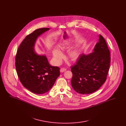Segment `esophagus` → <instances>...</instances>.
<instances>
[{"label":"esophagus","mask_w":126,"mask_h":126,"mask_svg":"<svg viewBox=\"0 0 126 126\" xmlns=\"http://www.w3.org/2000/svg\"><path fill=\"white\" fill-rule=\"evenodd\" d=\"M66 70V68H64V67H61V68H60V72H64V71H65Z\"/></svg>","instance_id":"34e87169"}]
</instances>
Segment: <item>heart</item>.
I'll return each instance as SVG.
<instances>
[{
	"mask_svg": "<svg viewBox=\"0 0 126 126\" xmlns=\"http://www.w3.org/2000/svg\"><path fill=\"white\" fill-rule=\"evenodd\" d=\"M70 44L68 43L66 44H63L60 47V49L63 50H67L70 47ZM52 55H53V60L55 62V63H56L57 64L60 63V62L61 61L64 57L62 52H61L60 51L58 50L55 49L53 50L52 52ZM80 55V50L78 48H75L72 50V51H71L69 53V58L71 59V60L75 61L78 59Z\"/></svg>",
	"mask_w": 126,
	"mask_h": 126,
	"instance_id": "obj_1",
	"label": "heart"
}]
</instances>
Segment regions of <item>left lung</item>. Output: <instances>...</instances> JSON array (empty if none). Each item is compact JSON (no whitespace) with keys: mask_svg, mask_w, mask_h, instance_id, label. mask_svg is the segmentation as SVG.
Instances as JSON below:
<instances>
[{"mask_svg":"<svg viewBox=\"0 0 126 126\" xmlns=\"http://www.w3.org/2000/svg\"><path fill=\"white\" fill-rule=\"evenodd\" d=\"M94 51L87 55L80 54L76 63L70 67L72 87L80 94L95 92L107 79L110 63V51L101 34Z\"/></svg>","mask_w":126,"mask_h":126,"instance_id":"1","label":"left lung"}]
</instances>
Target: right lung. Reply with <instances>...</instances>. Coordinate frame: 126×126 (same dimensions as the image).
I'll list each match as a JSON object with an SVG mask.
<instances>
[{
	"mask_svg": "<svg viewBox=\"0 0 126 126\" xmlns=\"http://www.w3.org/2000/svg\"><path fill=\"white\" fill-rule=\"evenodd\" d=\"M48 28L36 29L27 35L18 48L15 65L18 78L23 86L33 93H47L60 75V68L50 66L45 56H39L33 51L37 37Z\"/></svg>",
	"mask_w": 126,
	"mask_h": 126,
	"instance_id": "right-lung-1",
	"label": "right lung"
}]
</instances>
